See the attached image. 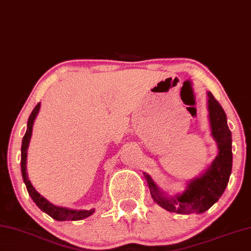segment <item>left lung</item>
I'll return each instance as SVG.
<instances>
[{"label": "left lung", "mask_w": 251, "mask_h": 251, "mask_svg": "<svg viewBox=\"0 0 251 251\" xmlns=\"http://www.w3.org/2000/svg\"><path fill=\"white\" fill-rule=\"evenodd\" d=\"M209 122L211 136L217 143L218 155L203 173L186 183L181 193L170 196L158 186L150 174L144 173L155 203L178 214L203 213L220 199L228 185L232 169V138L226 115L221 105L208 91Z\"/></svg>", "instance_id": "1"}]
</instances>
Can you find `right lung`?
Instances as JSON below:
<instances>
[{"label":"right lung","instance_id":"1","mask_svg":"<svg viewBox=\"0 0 251 251\" xmlns=\"http://www.w3.org/2000/svg\"><path fill=\"white\" fill-rule=\"evenodd\" d=\"M40 106L39 104L34 107V109L31 113L29 121H27L26 125V132L23 136L22 140V146H21V172H22V177L23 182L26 186L27 192H29V196L32 198V200L35 204H37L40 209L42 210L43 212L49 214L51 218H53L54 220L57 221H78L82 220V219L88 218L95 212V209L91 210H74V209H68L63 208V206H57L51 203L47 200L45 197H42L37 190L33 188V185L31 184V182L27 177V172H26V156H27V149H29V143L31 140V135H32V128L35 118H37V115L39 114Z\"/></svg>","mask_w":251,"mask_h":251}]
</instances>
